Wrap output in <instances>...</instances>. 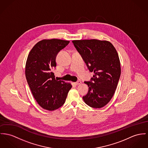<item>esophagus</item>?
<instances>
[{
  "mask_svg": "<svg viewBox=\"0 0 148 148\" xmlns=\"http://www.w3.org/2000/svg\"><path fill=\"white\" fill-rule=\"evenodd\" d=\"M74 83H75V84H76V85H78V84H80L81 83V82H80V80H78L77 82H75Z\"/></svg>",
  "mask_w": 148,
  "mask_h": 148,
  "instance_id": "obj_1",
  "label": "esophagus"
}]
</instances>
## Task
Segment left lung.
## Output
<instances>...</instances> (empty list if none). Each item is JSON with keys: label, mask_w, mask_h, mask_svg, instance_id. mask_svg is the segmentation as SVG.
<instances>
[{"label": "left lung", "mask_w": 148, "mask_h": 148, "mask_svg": "<svg viewBox=\"0 0 148 148\" xmlns=\"http://www.w3.org/2000/svg\"><path fill=\"white\" fill-rule=\"evenodd\" d=\"M90 71L94 75L84 82L88 92L83 96L85 103L93 108H101L110 101L121 76L118 53L109 42L97 39L72 41Z\"/></svg>", "instance_id": "obj_1"}]
</instances>
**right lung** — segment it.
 Returning a JSON list of instances; mask_svg holds the SVG:
<instances>
[{
  "label": "right lung",
  "instance_id": "right-lung-1",
  "mask_svg": "<svg viewBox=\"0 0 148 148\" xmlns=\"http://www.w3.org/2000/svg\"><path fill=\"white\" fill-rule=\"evenodd\" d=\"M69 42L57 39L42 40L33 47L27 58V83L36 102L46 110L52 111L62 106L71 88L70 83L56 79L52 72L58 53Z\"/></svg>",
  "mask_w": 148,
  "mask_h": 148
}]
</instances>
